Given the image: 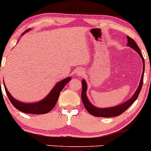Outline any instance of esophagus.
Wrapping results in <instances>:
<instances>
[{"label":"esophagus","mask_w":151,"mask_h":151,"mask_svg":"<svg viewBox=\"0 0 151 151\" xmlns=\"http://www.w3.org/2000/svg\"><path fill=\"white\" fill-rule=\"evenodd\" d=\"M77 74H79V75H82V74H83V72H82V71H78Z\"/></svg>","instance_id":"esophagus-1"}]
</instances>
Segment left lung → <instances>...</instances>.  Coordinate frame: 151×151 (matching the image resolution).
<instances>
[{
	"mask_svg": "<svg viewBox=\"0 0 151 151\" xmlns=\"http://www.w3.org/2000/svg\"><path fill=\"white\" fill-rule=\"evenodd\" d=\"M128 46L131 47V48H133L135 51H136L138 52V55L141 56L142 59V61H143V74H142V77L141 79V81H140L139 86H138V89L136 91V92L134 93L133 96L129 100L126 101L125 103L121 104L120 105H118L114 107H110V108H104V109H101V108H97V107L93 106L90 103V101L88 99L87 96H86V89H87V85H86V83L84 79H82L81 81V84H82V91H81V101L83 102V104H84V107H85L86 111L90 114L94 116L97 117H114V116H118L121 115V114L124 113L126 110H127L133 104V102L136 100V99L138 98V95H139L140 91L142 89V86H143V75H144V70H145V62H144V58H143V55L141 52V50L139 49L138 46L137 45L136 42L131 37H130L128 36Z\"/></svg>",
	"mask_w": 151,
	"mask_h": 151,
	"instance_id": "8db88e82",
	"label": "left lung"
}]
</instances>
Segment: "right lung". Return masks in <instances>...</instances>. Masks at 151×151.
<instances>
[{
    "label": "right lung",
    "instance_id": "add662e5",
    "mask_svg": "<svg viewBox=\"0 0 151 151\" xmlns=\"http://www.w3.org/2000/svg\"><path fill=\"white\" fill-rule=\"evenodd\" d=\"M29 30L25 31V32H28ZM25 32H23L22 35H24ZM71 77H67L63 80L59 81L56 84L51 91L49 93V94L46 96L44 99L38 102H35V103H23V102L19 101L18 100L15 99L13 96L10 95L9 91L7 89L6 85L4 84L5 90L7 93L8 99L11 102L12 104L15 106L18 110L20 111L24 112L26 114H44L50 111L55 107L58 101L60 93L61 92L62 89L64 88L66 84L70 81ZM4 83V81H3ZM1 84V81H0Z\"/></svg>",
    "mask_w": 151,
    "mask_h": 151
}]
</instances>
